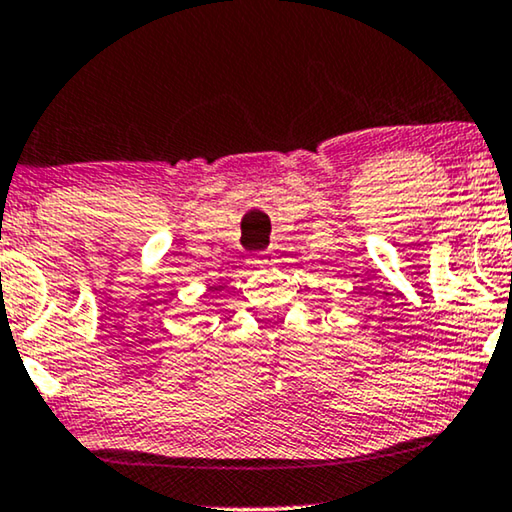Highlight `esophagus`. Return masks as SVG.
<instances>
[{
	"instance_id": "esophagus-1",
	"label": "esophagus",
	"mask_w": 512,
	"mask_h": 512,
	"mask_svg": "<svg viewBox=\"0 0 512 512\" xmlns=\"http://www.w3.org/2000/svg\"><path fill=\"white\" fill-rule=\"evenodd\" d=\"M258 254H261V256H268V254H270V249H265V251H258Z\"/></svg>"
}]
</instances>
